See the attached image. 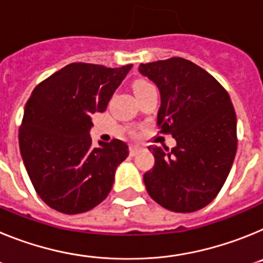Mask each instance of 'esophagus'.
<instances>
[{
  "mask_svg": "<svg viewBox=\"0 0 263 263\" xmlns=\"http://www.w3.org/2000/svg\"><path fill=\"white\" fill-rule=\"evenodd\" d=\"M138 152H139L138 146H136V145H130L129 146V154L132 155V157H134V155H136Z\"/></svg>",
  "mask_w": 263,
  "mask_h": 263,
  "instance_id": "esophagus-1",
  "label": "esophagus"
}]
</instances>
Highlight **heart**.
Wrapping results in <instances>:
<instances>
[{
    "label": "heart",
    "mask_w": 263,
    "mask_h": 263,
    "mask_svg": "<svg viewBox=\"0 0 263 263\" xmlns=\"http://www.w3.org/2000/svg\"><path fill=\"white\" fill-rule=\"evenodd\" d=\"M150 87H154V85L150 83V81L147 80H137L136 83L133 84V88H134V92H139V90H143L146 89V88H150Z\"/></svg>",
    "instance_id": "heart-1"
}]
</instances>
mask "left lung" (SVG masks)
Returning <instances> with one entry per match:
<instances>
[{"mask_svg":"<svg viewBox=\"0 0 263 263\" xmlns=\"http://www.w3.org/2000/svg\"><path fill=\"white\" fill-rule=\"evenodd\" d=\"M139 72L160 92V133L173 150L150 146L155 158L143 175L153 200L173 212L199 211L218 195L237 152V118L231 97L211 73L183 58L146 63Z\"/></svg>","mask_w":263,"mask_h":263,"instance_id":"left-lung-1","label":"left lung"}]
</instances>
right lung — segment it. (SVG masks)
I'll use <instances>...</instances> for the list:
<instances>
[{"mask_svg": "<svg viewBox=\"0 0 263 263\" xmlns=\"http://www.w3.org/2000/svg\"><path fill=\"white\" fill-rule=\"evenodd\" d=\"M130 68L71 63L39 83L27 100L18 134L21 155L36 194L52 210L87 212L110 192L127 145L111 139L93 147L90 117L105 111Z\"/></svg>", "mask_w": 263, "mask_h": 263, "instance_id": "right-lung-1", "label": "right lung"}]
</instances>
